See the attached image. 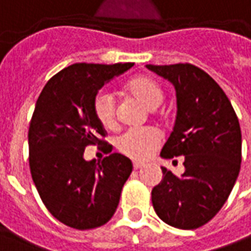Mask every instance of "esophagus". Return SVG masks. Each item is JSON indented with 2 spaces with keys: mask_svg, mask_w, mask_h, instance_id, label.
Instances as JSON below:
<instances>
[{
  "mask_svg": "<svg viewBox=\"0 0 251 251\" xmlns=\"http://www.w3.org/2000/svg\"><path fill=\"white\" fill-rule=\"evenodd\" d=\"M142 166H144V164H142V163H138V161H134V163H132V167H134V170L141 169Z\"/></svg>",
  "mask_w": 251,
  "mask_h": 251,
  "instance_id": "obj_1",
  "label": "esophagus"
}]
</instances>
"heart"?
<instances>
[{
	"label": "heart",
	"instance_id": "1",
	"mask_svg": "<svg viewBox=\"0 0 251 251\" xmlns=\"http://www.w3.org/2000/svg\"><path fill=\"white\" fill-rule=\"evenodd\" d=\"M127 91L148 109H156L164 100V91L151 77L141 75L127 84ZM94 114L105 128H114L117 124L116 100L109 91L102 90L92 102ZM160 144V134L154 128L128 129L116 141L117 149L134 160H145Z\"/></svg>",
	"mask_w": 251,
	"mask_h": 251
}]
</instances>
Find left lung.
<instances>
[{
    "label": "left lung",
    "instance_id": "obj_1",
    "mask_svg": "<svg viewBox=\"0 0 251 251\" xmlns=\"http://www.w3.org/2000/svg\"><path fill=\"white\" fill-rule=\"evenodd\" d=\"M146 67L176 91V124L160 156L185 157L181 176L161 167L163 179L152 189L153 208L174 228L196 229L221 210L239 176V120L223 88L198 66Z\"/></svg>",
    "mask_w": 251,
    "mask_h": 251
}]
</instances>
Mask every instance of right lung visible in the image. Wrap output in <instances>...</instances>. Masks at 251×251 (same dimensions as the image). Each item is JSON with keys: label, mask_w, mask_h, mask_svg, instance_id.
<instances>
[{"label": "right lung", "mask_w": 251, "mask_h": 251, "mask_svg": "<svg viewBox=\"0 0 251 251\" xmlns=\"http://www.w3.org/2000/svg\"><path fill=\"white\" fill-rule=\"evenodd\" d=\"M132 66L75 63L51 77L37 99L28 127L30 171L45 207L70 228L84 231L107 223L132 171L120 153L98 163L84 160L90 145L112 152L92 102L106 82Z\"/></svg>", "instance_id": "right-lung-1"}]
</instances>
